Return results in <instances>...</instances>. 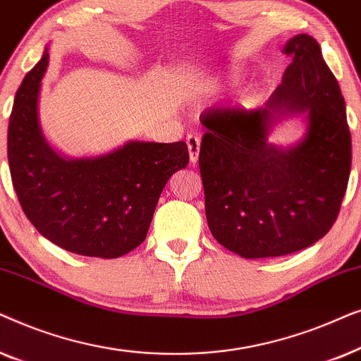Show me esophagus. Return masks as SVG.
Returning a JSON list of instances; mask_svg holds the SVG:
<instances>
[{
	"mask_svg": "<svg viewBox=\"0 0 361 361\" xmlns=\"http://www.w3.org/2000/svg\"><path fill=\"white\" fill-rule=\"evenodd\" d=\"M187 147H189V156H190V162L192 166L197 164L199 161V152H200V137L195 135H189L187 136Z\"/></svg>",
	"mask_w": 361,
	"mask_h": 361,
	"instance_id": "esophagus-1",
	"label": "esophagus"
}]
</instances>
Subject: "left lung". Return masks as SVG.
Segmentation results:
<instances>
[{
  "label": "left lung",
  "instance_id": "1",
  "mask_svg": "<svg viewBox=\"0 0 361 361\" xmlns=\"http://www.w3.org/2000/svg\"><path fill=\"white\" fill-rule=\"evenodd\" d=\"M293 57L283 82L258 110L204 111L199 167L214 238L248 259L295 253L319 241L337 220L350 167V136L340 85L307 34L286 42ZM306 113L298 145L269 142L274 124Z\"/></svg>",
  "mask_w": 361,
  "mask_h": 361
}]
</instances>
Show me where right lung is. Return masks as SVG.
Returning <instances> with one entry per match:
<instances>
[{
  "mask_svg": "<svg viewBox=\"0 0 361 361\" xmlns=\"http://www.w3.org/2000/svg\"><path fill=\"white\" fill-rule=\"evenodd\" d=\"M47 49L24 77L8 126L14 190L29 221L71 253L120 258L145 241L171 176L189 164L184 141H130L97 157L71 159L52 149L39 125Z\"/></svg>",
  "mask_w": 361,
  "mask_h": 361,
  "instance_id": "add662e5",
  "label": "right lung"
}]
</instances>
